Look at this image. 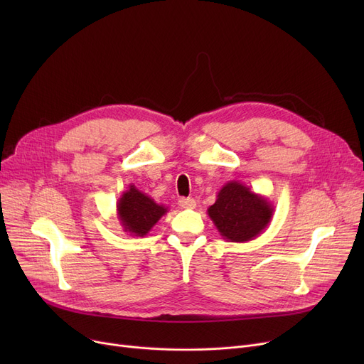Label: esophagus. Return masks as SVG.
Segmentation results:
<instances>
[{
    "label": "esophagus",
    "mask_w": 364,
    "mask_h": 364,
    "mask_svg": "<svg viewBox=\"0 0 364 364\" xmlns=\"http://www.w3.org/2000/svg\"><path fill=\"white\" fill-rule=\"evenodd\" d=\"M178 205L183 209H195L196 208V200L192 199V198H181L178 200Z\"/></svg>",
    "instance_id": "34e87169"
}]
</instances>
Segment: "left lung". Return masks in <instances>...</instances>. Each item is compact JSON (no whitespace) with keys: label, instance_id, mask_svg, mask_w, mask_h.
<instances>
[{"label":"left lung","instance_id":"8db88e82","mask_svg":"<svg viewBox=\"0 0 364 364\" xmlns=\"http://www.w3.org/2000/svg\"><path fill=\"white\" fill-rule=\"evenodd\" d=\"M274 206L272 202L233 180L225 183L208 215L221 237L228 242H250L270 225Z\"/></svg>","mask_w":364,"mask_h":364}]
</instances>
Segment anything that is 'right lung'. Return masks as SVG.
Here are the masks:
<instances>
[{
    "label": "right lung",
    "instance_id": "add662e5",
    "mask_svg": "<svg viewBox=\"0 0 364 364\" xmlns=\"http://www.w3.org/2000/svg\"><path fill=\"white\" fill-rule=\"evenodd\" d=\"M166 213L168 208L156 203L134 184L128 186L117 202V214L124 232L137 237H144Z\"/></svg>",
    "mask_w": 364,
    "mask_h": 364
}]
</instances>
